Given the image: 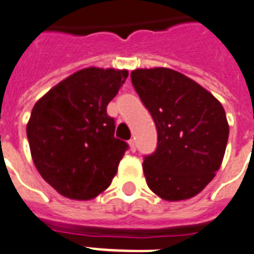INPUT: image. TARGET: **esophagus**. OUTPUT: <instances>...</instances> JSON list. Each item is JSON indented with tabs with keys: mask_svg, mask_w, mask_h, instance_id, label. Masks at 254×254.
I'll use <instances>...</instances> for the list:
<instances>
[{
	"mask_svg": "<svg viewBox=\"0 0 254 254\" xmlns=\"http://www.w3.org/2000/svg\"><path fill=\"white\" fill-rule=\"evenodd\" d=\"M129 146H130L131 152H135V141L134 140L129 141Z\"/></svg>",
	"mask_w": 254,
	"mask_h": 254,
	"instance_id": "34e87169",
	"label": "esophagus"
}]
</instances>
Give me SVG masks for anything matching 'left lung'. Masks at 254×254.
Returning a JSON list of instances; mask_svg holds the SVG:
<instances>
[{"mask_svg": "<svg viewBox=\"0 0 254 254\" xmlns=\"http://www.w3.org/2000/svg\"><path fill=\"white\" fill-rule=\"evenodd\" d=\"M130 78L157 127V149L142 164L148 187L166 201L197 196L225 154L229 125L221 102L169 67L135 69Z\"/></svg>", "mask_w": 254, "mask_h": 254, "instance_id": "8db88e82", "label": "left lung"}]
</instances>
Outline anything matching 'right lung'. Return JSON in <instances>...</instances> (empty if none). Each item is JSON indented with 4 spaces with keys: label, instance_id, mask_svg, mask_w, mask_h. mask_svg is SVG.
Returning a JSON list of instances; mask_svg holds the SVG:
<instances>
[{
    "label": "right lung",
    "instance_id": "1",
    "mask_svg": "<svg viewBox=\"0 0 254 254\" xmlns=\"http://www.w3.org/2000/svg\"><path fill=\"white\" fill-rule=\"evenodd\" d=\"M127 74V69L85 67L33 106L26 125L33 162L61 196L92 200L117 173L127 144L114 137V120L106 106Z\"/></svg>",
    "mask_w": 254,
    "mask_h": 254
}]
</instances>
